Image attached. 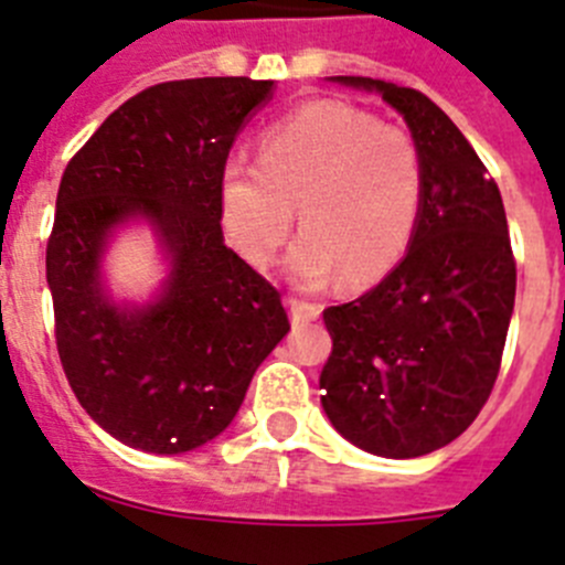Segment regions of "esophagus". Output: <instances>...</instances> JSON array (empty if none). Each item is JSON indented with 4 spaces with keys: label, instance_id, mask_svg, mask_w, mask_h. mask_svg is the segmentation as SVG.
<instances>
[{
    "label": "esophagus",
    "instance_id": "obj_1",
    "mask_svg": "<svg viewBox=\"0 0 565 565\" xmlns=\"http://www.w3.org/2000/svg\"><path fill=\"white\" fill-rule=\"evenodd\" d=\"M288 308H291L294 326H306V322H313L322 313V308L317 302H306V299L299 297H288Z\"/></svg>",
    "mask_w": 565,
    "mask_h": 565
}]
</instances>
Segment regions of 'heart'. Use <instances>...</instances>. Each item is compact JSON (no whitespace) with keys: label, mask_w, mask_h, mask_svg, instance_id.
<instances>
[{"label":"heart","mask_w":565,"mask_h":565,"mask_svg":"<svg viewBox=\"0 0 565 565\" xmlns=\"http://www.w3.org/2000/svg\"><path fill=\"white\" fill-rule=\"evenodd\" d=\"M424 206L416 138L344 102H311L271 124L257 163L221 174V217L232 246L266 266L286 243L299 209L288 271L302 286H328L344 271L367 286L407 254Z\"/></svg>","instance_id":"b5f03b06"}]
</instances>
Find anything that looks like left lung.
I'll use <instances>...</instances> for the list:
<instances>
[{"label":"left lung","mask_w":565,"mask_h":565,"mask_svg":"<svg viewBox=\"0 0 565 565\" xmlns=\"http://www.w3.org/2000/svg\"><path fill=\"white\" fill-rule=\"evenodd\" d=\"M404 115L424 161V206L404 259L353 302L326 308L333 348L319 387L359 450L416 458L476 422L501 371L515 306V254L501 192L438 104L364 76Z\"/></svg>","instance_id":"1"}]
</instances>
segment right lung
I'll return each mask as SVG.
<instances>
[{"instance_id": "add662e5", "label": "right lung", "mask_w": 565, "mask_h": 565, "mask_svg": "<svg viewBox=\"0 0 565 565\" xmlns=\"http://www.w3.org/2000/svg\"><path fill=\"white\" fill-rule=\"evenodd\" d=\"M274 82L183 78L124 102L70 158L47 237V286L64 376L127 447L189 452L226 430L259 362L288 333L282 294L223 246L228 149ZM132 213L173 254L168 291L124 312L103 297L106 234Z\"/></svg>"}]
</instances>
